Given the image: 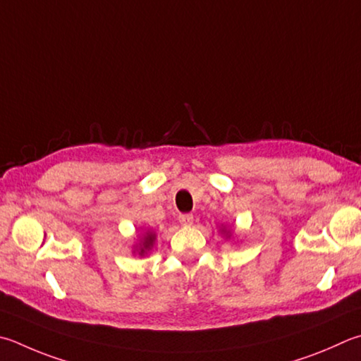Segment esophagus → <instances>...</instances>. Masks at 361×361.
Instances as JSON below:
<instances>
[{"mask_svg":"<svg viewBox=\"0 0 361 361\" xmlns=\"http://www.w3.org/2000/svg\"><path fill=\"white\" fill-rule=\"evenodd\" d=\"M178 221H180V224H181V226H192L194 216H192V214H189V213H186V214H180V216H178Z\"/></svg>","mask_w":361,"mask_h":361,"instance_id":"1","label":"esophagus"}]
</instances>
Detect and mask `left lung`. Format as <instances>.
Masks as SVG:
<instances>
[{
  "mask_svg": "<svg viewBox=\"0 0 361 361\" xmlns=\"http://www.w3.org/2000/svg\"><path fill=\"white\" fill-rule=\"evenodd\" d=\"M224 232H226V231H224ZM226 233H227V235H228V237H231V233H228V232H226Z\"/></svg>",
  "mask_w": 361,
  "mask_h": 361,
  "instance_id": "1",
  "label": "left lung"
}]
</instances>
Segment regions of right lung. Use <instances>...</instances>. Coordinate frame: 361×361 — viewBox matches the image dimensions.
<instances>
[{
  "label": "right lung",
  "instance_id": "1",
  "mask_svg": "<svg viewBox=\"0 0 361 361\" xmlns=\"http://www.w3.org/2000/svg\"><path fill=\"white\" fill-rule=\"evenodd\" d=\"M154 240H156V233L154 232H147L145 235H143V238L140 240V243H139V249H137V251H139V254L140 255H145L149 249L153 247V245H154Z\"/></svg>",
  "mask_w": 361,
  "mask_h": 361
}]
</instances>
